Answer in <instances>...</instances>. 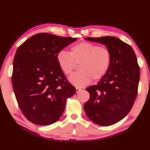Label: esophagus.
Here are the masks:
<instances>
[{
	"instance_id": "1",
	"label": "esophagus",
	"mask_w": 150,
	"mask_h": 150,
	"mask_svg": "<svg viewBox=\"0 0 150 150\" xmlns=\"http://www.w3.org/2000/svg\"><path fill=\"white\" fill-rule=\"evenodd\" d=\"M82 90V88H77V87L76 88V92H77V93H79V92H81Z\"/></svg>"
}]
</instances>
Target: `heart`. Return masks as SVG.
Here are the masks:
<instances>
[{"label": "heart", "mask_w": 150, "mask_h": 150, "mask_svg": "<svg viewBox=\"0 0 150 150\" xmlns=\"http://www.w3.org/2000/svg\"><path fill=\"white\" fill-rule=\"evenodd\" d=\"M57 62L66 75L72 73L76 64H80L81 71L73 73L69 81L76 87L88 85L93 79L98 81L106 75L110 68L111 55L105 47L89 42H82L71 47L69 53L61 50L57 53Z\"/></svg>", "instance_id": "heart-1"}]
</instances>
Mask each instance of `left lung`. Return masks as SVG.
Masks as SVG:
<instances>
[{"label":"left lung","instance_id":"1","mask_svg":"<svg viewBox=\"0 0 150 150\" xmlns=\"http://www.w3.org/2000/svg\"><path fill=\"white\" fill-rule=\"evenodd\" d=\"M110 51V68L96 85L88 87L90 98L84 105L88 117L100 126H110L125 117L137 95L140 68L132 47L115 37H87Z\"/></svg>","mask_w":150,"mask_h":150}]
</instances>
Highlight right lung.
Masks as SVG:
<instances>
[{
  "instance_id": "add662e5",
  "label": "right lung",
  "mask_w": 150,
  "mask_h": 150,
  "mask_svg": "<svg viewBox=\"0 0 150 150\" xmlns=\"http://www.w3.org/2000/svg\"><path fill=\"white\" fill-rule=\"evenodd\" d=\"M77 40L40 33L18 47L13 59L12 86L18 106L31 122L46 126L57 122L75 88L57 64L60 51Z\"/></svg>"
}]
</instances>
